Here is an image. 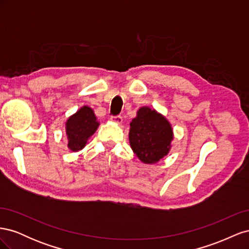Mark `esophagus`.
<instances>
[{
  "label": "esophagus",
  "instance_id": "1",
  "mask_svg": "<svg viewBox=\"0 0 249 249\" xmlns=\"http://www.w3.org/2000/svg\"><path fill=\"white\" fill-rule=\"evenodd\" d=\"M111 120L113 123H115V124H120L123 123V117L120 116V115H116V116H112L111 117Z\"/></svg>",
  "mask_w": 249,
  "mask_h": 249
}]
</instances>
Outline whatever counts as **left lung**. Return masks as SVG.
Segmentation results:
<instances>
[{
	"instance_id": "1",
	"label": "left lung",
	"mask_w": 249,
	"mask_h": 249,
	"mask_svg": "<svg viewBox=\"0 0 249 249\" xmlns=\"http://www.w3.org/2000/svg\"><path fill=\"white\" fill-rule=\"evenodd\" d=\"M130 125V145L141 162L154 164L169 153L173 139L172 127L160 113L142 107Z\"/></svg>"
}]
</instances>
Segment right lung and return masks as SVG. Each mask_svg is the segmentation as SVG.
<instances>
[{
  "label": "right lung",
  "instance_id": "add662e5",
  "mask_svg": "<svg viewBox=\"0 0 249 249\" xmlns=\"http://www.w3.org/2000/svg\"><path fill=\"white\" fill-rule=\"evenodd\" d=\"M65 125L69 139L67 147L72 152H78L86 145L87 140L95 133L100 123L96 122L93 110L84 106L67 119Z\"/></svg>",
  "mask_w": 249,
  "mask_h": 249
}]
</instances>
